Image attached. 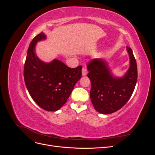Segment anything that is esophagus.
<instances>
[{
  "label": "esophagus",
  "mask_w": 155,
  "mask_h": 155,
  "mask_svg": "<svg viewBox=\"0 0 155 155\" xmlns=\"http://www.w3.org/2000/svg\"><path fill=\"white\" fill-rule=\"evenodd\" d=\"M87 74V70L86 68H83L82 69V75L83 76H86Z\"/></svg>",
  "instance_id": "1"
}]
</instances>
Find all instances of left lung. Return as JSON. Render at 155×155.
Segmentation results:
<instances>
[{"mask_svg": "<svg viewBox=\"0 0 155 155\" xmlns=\"http://www.w3.org/2000/svg\"><path fill=\"white\" fill-rule=\"evenodd\" d=\"M127 50L130 58V67L122 78H114L104 60L94 59L87 64V76L91 82V100L94 109L101 114H111L118 110L133 94L138 78L137 64L133 50Z\"/></svg>", "mask_w": 155, "mask_h": 155, "instance_id": "obj_1", "label": "left lung"}]
</instances>
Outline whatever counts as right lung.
Returning <instances> with one entry per match:
<instances>
[{
    "label": "right lung",
    "instance_id": "add662e5",
    "mask_svg": "<svg viewBox=\"0 0 155 155\" xmlns=\"http://www.w3.org/2000/svg\"><path fill=\"white\" fill-rule=\"evenodd\" d=\"M46 38L44 33L36 35L29 46L24 67V78L30 95L47 111L59 110L67 102L76 83L81 78L82 66L70 68L54 59L45 63L37 57L35 46Z\"/></svg>",
    "mask_w": 155,
    "mask_h": 155
}]
</instances>
